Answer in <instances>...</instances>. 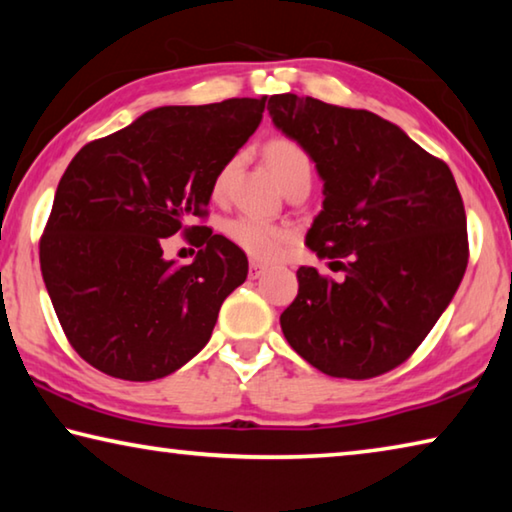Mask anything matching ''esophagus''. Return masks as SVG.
Wrapping results in <instances>:
<instances>
[{"label": "esophagus", "instance_id": "esophagus-1", "mask_svg": "<svg viewBox=\"0 0 512 512\" xmlns=\"http://www.w3.org/2000/svg\"><path fill=\"white\" fill-rule=\"evenodd\" d=\"M264 271H266V264H262V262H257V259H253V262H250V268H248V275L253 277H259V275H264Z\"/></svg>", "mask_w": 512, "mask_h": 512}]
</instances>
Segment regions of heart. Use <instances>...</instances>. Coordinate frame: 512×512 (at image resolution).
Wrapping results in <instances>:
<instances>
[{"instance_id":"obj_1","label":"heart","mask_w":512,"mask_h":512,"mask_svg":"<svg viewBox=\"0 0 512 512\" xmlns=\"http://www.w3.org/2000/svg\"><path fill=\"white\" fill-rule=\"evenodd\" d=\"M264 158L268 167H271L273 176L277 178V183L282 187L291 185L293 180L298 178H311L309 155L296 140H291V137H273V140H268L264 144ZM232 167H235V164L228 162L225 167H221L219 173H216L212 183L214 198H221L225 194ZM223 230L232 244H237L241 250H246L248 255H253L257 259H268L277 255V250L282 248V244L289 237L287 228H282V225L268 223L250 214L235 216V219L225 223Z\"/></svg>"}]
</instances>
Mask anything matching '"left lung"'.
<instances>
[{"label": "left lung", "instance_id": "obj_1", "mask_svg": "<svg viewBox=\"0 0 512 512\" xmlns=\"http://www.w3.org/2000/svg\"><path fill=\"white\" fill-rule=\"evenodd\" d=\"M268 115L316 162L323 210L307 246L343 259V280L298 268L280 325L293 350L329 377L370 379L415 352L467 268L461 192L443 160L375 112L275 94Z\"/></svg>", "mask_w": 512, "mask_h": 512}]
</instances>
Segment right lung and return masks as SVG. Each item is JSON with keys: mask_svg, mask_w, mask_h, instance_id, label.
Instances as JSON below:
<instances>
[{"mask_svg": "<svg viewBox=\"0 0 512 512\" xmlns=\"http://www.w3.org/2000/svg\"><path fill=\"white\" fill-rule=\"evenodd\" d=\"M264 106L266 97L155 108L69 162L40 268L67 341L90 366L153 381L210 341L248 259L230 239L187 223L207 214L216 173L255 133ZM180 229L202 248L187 267L161 255Z\"/></svg>", "mask_w": 512, "mask_h": 512, "instance_id": "add662e5", "label": "right lung"}]
</instances>
